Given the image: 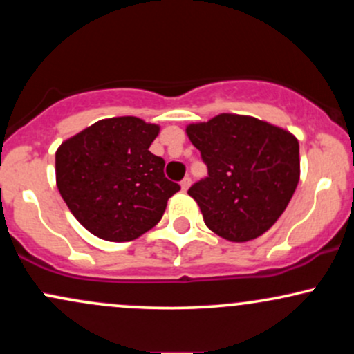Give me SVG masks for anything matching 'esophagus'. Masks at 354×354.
Masks as SVG:
<instances>
[{"label":"esophagus","mask_w":354,"mask_h":354,"mask_svg":"<svg viewBox=\"0 0 354 354\" xmlns=\"http://www.w3.org/2000/svg\"><path fill=\"white\" fill-rule=\"evenodd\" d=\"M191 186V178L189 176H186L185 180L181 181V188H183V191H186Z\"/></svg>","instance_id":"obj_1"}]
</instances>
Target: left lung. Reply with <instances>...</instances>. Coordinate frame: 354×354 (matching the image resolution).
I'll list each match as a JSON object with an SVG mask.
<instances>
[{"instance_id": "1", "label": "left lung", "mask_w": 354, "mask_h": 354, "mask_svg": "<svg viewBox=\"0 0 354 354\" xmlns=\"http://www.w3.org/2000/svg\"><path fill=\"white\" fill-rule=\"evenodd\" d=\"M208 176L188 194L218 236L245 243L278 221L299 181V143L293 133L246 115L221 113L186 126Z\"/></svg>"}]
</instances>
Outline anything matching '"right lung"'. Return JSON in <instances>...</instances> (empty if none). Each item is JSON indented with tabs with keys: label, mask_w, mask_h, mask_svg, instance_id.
Instances as JSON below:
<instances>
[{
	"label": "right lung",
	"mask_w": 354,
	"mask_h": 354,
	"mask_svg": "<svg viewBox=\"0 0 354 354\" xmlns=\"http://www.w3.org/2000/svg\"><path fill=\"white\" fill-rule=\"evenodd\" d=\"M160 126L136 116L106 118L59 145L55 156L61 198L89 233L133 241L158 225L180 191L165 160L149 151Z\"/></svg>",
	"instance_id": "add662e5"
}]
</instances>
